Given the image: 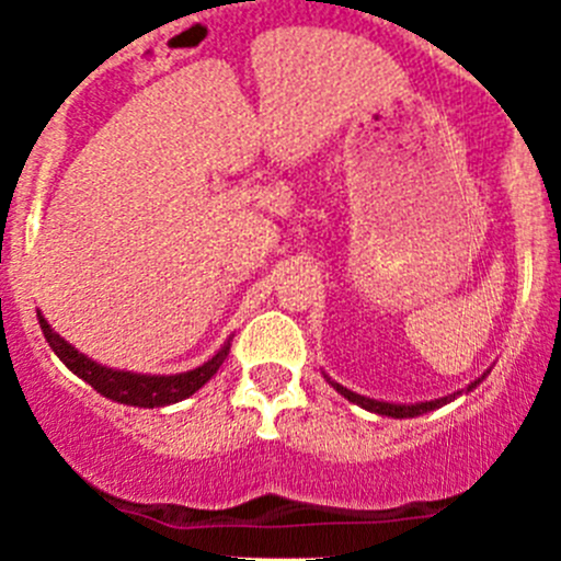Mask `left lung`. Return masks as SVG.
Returning a JSON list of instances; mask_svg holds the SVG:
<instances>
[{
	"mask_svg": "<svg viewBox=\"0 0 561 561\" xmlns=\"http://www.w3.org/2000/svg\"><path fill=\"white\" fill-rule=\"evenodd\" d=\"M486 374H490V370H486ZM484 376H481V379H484ZM481 379L470 381L468 390H465V392L473 390V387L479 385ZM327 381L334 387V390L340 392V396H343V399L352 401V404L363 407V410H368V412H376V415H387V417H417V415H426V412L439 410V407H446L448 401L457 399V396H462V390H457V392H451V396H443V399H434V401H417V404H390V401H376V399H368V396H359V392H354V390H348V387H343V385H337V381H332V379H329V376H327Z\"/></svg>",
	"mask_w": 561,
	"mask_h": 561,
	"instance_id": "left-lung-1",
	"label": "left lung"
}]
</instances>
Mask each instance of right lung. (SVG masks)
I'll return each instance as SVG.
<instances>
[{
  "label": "right lung",
  "mask_w": 561,
  "mask_h": 561,
  "mask_svg": "<svg viewBox=\"0 0 561 561\" xmlns=\"http://www.w3.org/2000/svg\"><path fill=\"white\" fill-rule=\"evenodd\" d=\"M38 323L44 329V337L49 343L51 352L60 357V363L66 365L71 374H77L80 379H85L88 385L96 392H102L104 399L118 401V404L127 407H144V410H154V407H169L176 401L187 399L198 387L207 385L213 376L218 374V368L224 365L229 354V340L218 348L216 357H209L207 363L198 365V368L185 370V374H171V376H151V374H133V370H115L107 365L93 363L91 357L80 354L71 343L60 337L55 329L46 323V318L38 312Z\"/></svg>",
  "instance_id": "right-lung-1"
}]
</instances>
